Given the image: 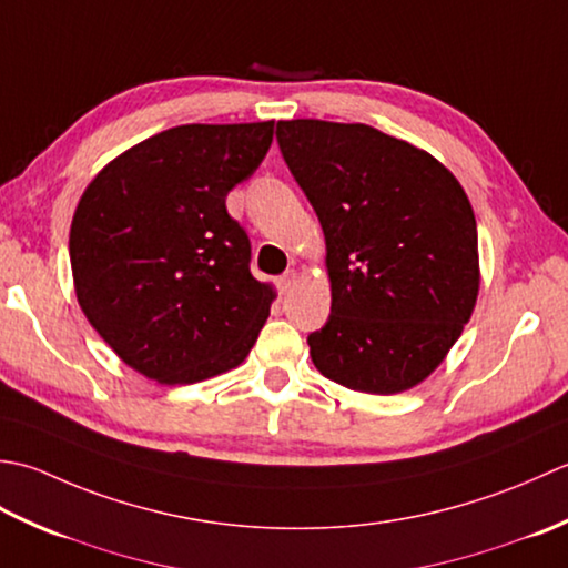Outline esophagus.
Masks as SVG:
<instances>
[{"mask_svg":"<svg viewBox=\"0 0 568 568\" xmlns=\"http://www.w3.org/2000/svg\"><path fill=\"white\" fill-rule=\"evenodd\" d=\"M296 280H298V274H296L294 270H288L286 274H282V276H280V282H276V286H280V292H282V294H286L288 288H292V286L296 284Z\"/></svg>","mask_w":568,"mask_h":568,"instance_id":"34e87169","label":"esophagus"}]
</instances>
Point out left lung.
I'll return each instance as SVG.
<instances>
[{"mask_svg": "<svg viewBox=\"0 0 568 568\" xmlns=\"http://www.w3.org/2000/svg\"><path fill=\"white\" fill-rule=\"evenodd\" d=\"M276 142L326 237L331 316L308 335L311 361L367 395L416 387L476 308L466 191L429 152L369 124L282 120Z\"/></svg>", "mask_w": 568, "mask_h": 568, "instance_id": "left-lung-1", "label": "left lung"}]
</instances>
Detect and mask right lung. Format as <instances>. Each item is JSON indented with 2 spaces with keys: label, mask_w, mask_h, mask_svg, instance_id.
<instances>
[{
  "label": "right lung",
  "mask_w": 568,
  "mask_h": 568,
  "mask_svg": "<svg viewBox=\"0 0 568 568\" xmlns=\"http://www.w3.org/2000/svg\"><path fill=\"white\" fill-rule=\"evenodd\" d=\"M274 122L181 124L112 159L71 223L78 304L124 365L161 385L237 367L270 316L250 237L225 195L250 179Z\"/></svg>",
  "instance_id": "obj_1"
}]
</instances>
